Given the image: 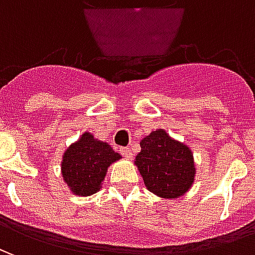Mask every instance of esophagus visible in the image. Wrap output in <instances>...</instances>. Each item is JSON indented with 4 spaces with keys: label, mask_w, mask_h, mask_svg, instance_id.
Here are the masks:
<instances>
[{
    "label": "esophagus",
    "mask_w": 255,
    "mask_h": 255,
    "mask_svg": "<svg viewBox=\"0 0 255 255\" xmlns=\"http://www.w3.org/2000/svg\"><path fill=\"white\" fill-rule=\"evenodd\" d=\"M120 153L123 154V157H126L127 160H131L132 158V150L129 149V147H122L120 149Z\"/></svg>",
    "instance_id": "1"
}]
</instances>
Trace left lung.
Instances as JSON below:
<instances>
[{
  "mask_svg": "<svg viewBox=\"0 0 255 255\" xmlns=\"http://www.w3.org/2000/svg\"><path fill=\"white\" fill-rule=\"evenodd\" d=\"M133 164L146 188L165 199L184 195L192 187L197 173L192 150L162 128L140 140V151Z\"/></svg>",
  "mask_w": 255,
  "mask_h": 255,
  "instance_id": "obj_1",
  "label": "left lung"
}]
</instances>
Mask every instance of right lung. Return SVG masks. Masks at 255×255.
<instances>
[{
  "label": "right lung",
  "mask_w": 255,
  "mask_h": 255,
  "mask_svg": "<svg viewBox=\"0 0 255 255\" xmlns=\"http://www.w3.org/2000/svg\"><path fill=\"white\" fill-rule=\"evenodd\" d=\"M120 158L111 144L86 131L64 151L61 175L72 194L89 197L100 191L108 168Z\"/></svg>",
  "instance_id": "add662e5"
}]
</instances>
